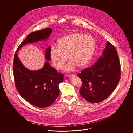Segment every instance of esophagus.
<instances>
[{
	"label": "esophagus",
	"instance_id": "esophagus-1",
	"mask_svg": "<svg viewBox=\"0 0 133 133\" xmlns=\"http://www.w3.org/2000/svg\"><path fill=\"white\" fill-rule=\"evenodd\" d=\"M75 76L74 74H70V75H67V76L69 77V78H71V77H74V76Z\"/></svg>",
	"mask_w": 133,
	"mask_h": 133
}]
</instances>
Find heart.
Returning a JSON list of instances; mask_svg holds the SVG:
<instances>
[{
    "mask_svg": "<svg viewBox=\"0 0 133 133\" xmlns=\"http://www.w3.org/2000/svg\"><path fill=\"white\" fill-rule=\"evenodd\" d=\"M95 39L89 34L73 32L59 38L56 47H52L49 56L53 66L62 69L67 61L70 62L66 70H71L76 66L82 68L91 60L95 49Z\"/></svg>",
    "mask_w": 133,
    "mask_h": 133,
    "instance_id": "heart-1",
    "label": "heart"
}]
</instances>
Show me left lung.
Instances as JSON below:
<instances>
[{"mask_svg":"<svg viewBox=\"0 0 133 133\" xmlns=\"http://www.w3.org/2000/svg\"><path fill=\"white\" fill-rule=\"evenodd\" d=\"M120 76V62L117 52L108 41L106 47L97 62L78 74L82 82L80 94L90 103L103 101L117 87Z\"/></svg>","mask_w":133,"mask_h":133,"instance_id":"left-lung-1","label":"left lung"}]
</instances>
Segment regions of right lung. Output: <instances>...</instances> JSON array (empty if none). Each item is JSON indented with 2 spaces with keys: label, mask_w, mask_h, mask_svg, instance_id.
Returning a JSON list of instances; mask_svg holds the SVG:
<instances>
[{
  "label": "right lung",
  "mask_w": 133,
  "mask_h": 133,
  "mask_svg": "<svg viewBox=\"0 0 133 133\" xmlns=\"http://www.w3.org/2000/svg\"><path fill=\"white\" fill-rule=\"evenodd\" d=\"M52 32L51 28H45L28 34L20 44L16 51L24 45L48 39ZM47 48L46 59L50 61L49 51ZM15 85L19 94L32 105L39 108L51 105L59 95V84L63 81L64 75L52 68L46 61L42 68L38 70L27 69L20 62L16 52L13 64Z\"/></svg>",
  "instance_id": "1"
}]
</instances>
